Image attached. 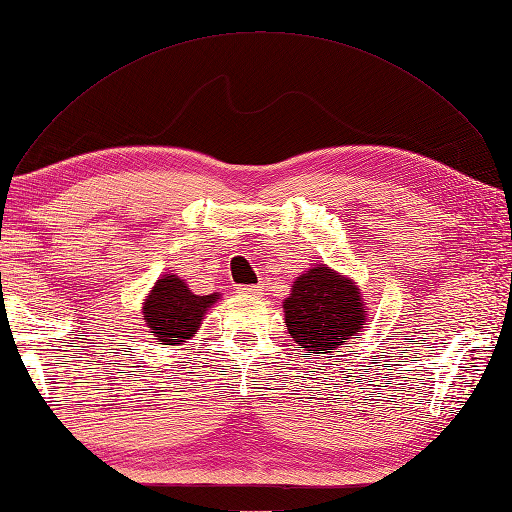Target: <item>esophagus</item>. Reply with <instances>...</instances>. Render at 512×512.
<instances>
[{
  "label": "esophagus",
  "instance_id": "34e87169",
  "mask_svg": "<svg viewBox=\"0 0 512 512\" xmlns=\"http://www.w3.org/2000/svg\"><path fill=\"white\" fill-rule=\"evenodd\" d=\"M264 283H257V285H240L238 287V292L240 294H246V296H261V294H264Z\"/></svg>",
  "mask_w": 512,
  "mask_h": 512
}]
</instances>
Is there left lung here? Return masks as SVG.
I'll list each match as a JSON object with an SVG mask.
<instances>
[{
	"instance_id": "1",
	"label": "left lung",
	"mask_w": 512,
	"mask_h": 512,
	"mask_svg": "<svg viewBox=\"0 0 512 512\" xmlns=\"http://www.w3.org/2000/svg\"><path fill=\"white\" fill-rule=\"evenodd\" d=\"M363 292L346 274L316 264L292 283L283 300L287 333L313 357L339 352L368 322Z\"/></svg>"
}]
</instances>
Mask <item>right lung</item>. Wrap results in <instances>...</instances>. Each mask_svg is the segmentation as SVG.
Instances as JSON below:
<instances>
[{
  "label": "right lung",
  "instance_id": "obj_1",
  "mask_svg": "<svg viewBox=\"0 0 512 512\" xmlns=\"http://www.w3.org/2000/svg\"><path fill=\"white\" fill-rule=\"evenodd\" d=\"M222 294H194L186 279L175 272L162 274L144 296L142 320L151 335L162 346H181L199 333L205 313L212 309Z\"/></svg>",
  "mask_w": 512,
  "mask_h": 512
}]
</instances>
